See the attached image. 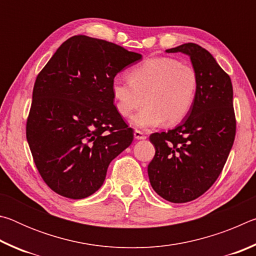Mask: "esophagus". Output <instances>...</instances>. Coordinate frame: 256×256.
<instances>
[{
    "label": "esophagus",
    "mask_w": 256,
    "mask_h": 256,
    "mask_svg": "<svg viewBox=\"0 0 256 256\" xmlns=\"http://www.w3.org/2000/svg\"><path fill=\"white\" fill-rule=\"evenodd\" d=\"M146 138V134L142 131H138V130L134 131V138H136V140H144Z\"/></svg>",
    "instance_id": "1"
}]
</instances>
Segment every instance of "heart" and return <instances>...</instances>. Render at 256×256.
I'll return each mask as SVG.
<instances>
[{"label": "heart", "instance_id": "b5f03b06", "mask_svg": "<svg viewBox=\"0 0 256 256\" xmlns=\"http://www.w3.org/2000/svg\"><path fill=\"white\" fill-rule=\"evenodd\" d=\"M130 80L116 76L112 81V96L116 110L128 118L134 110L146 105L131 118L134 126H157L180 122L196 102L198 78L192 66L172 58L144 60L128 72Z\"/></svg>", "mask_w": 256, "mask_h": 256}]
</instances>
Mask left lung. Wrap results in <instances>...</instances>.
<instances>
[{
	"instance_id": "1",
	"label": "left lung",
	"mask_w": 256,
	"mask_h": 256,
	"mask_svg": "<svg viewBox=\"0 0 256 256\" xmlns=\"http://www.w3.org/2000/svg\"><path fill=\"white\" fill-rule=\"evenodd\" d=\"M166 52L190 56L198 88L193 107L175 128L150 136L156 154L148 175L158 196L185 203L206 193L227 162L236 134L232 84L214 56L194 42Z\"/></svg>"
}]
</instances>
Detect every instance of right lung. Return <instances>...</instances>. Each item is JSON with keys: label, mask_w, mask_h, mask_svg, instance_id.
Masks as SVG:
<instances>
[{"label": "right lung", "mask_w": 256, "mask_h": 256, "mask_svg": "<svg viewBox=\"0 0 256 256\" xmlns=\"http://www.w3.org/2000/svg\"><path fill=\"white\" fill-rule=\"evenodd\" d=\"M142 58L114 42L84 34L60 45L34 86L26 136L50 190L80 200L100 188L107 168L133 141L118 114L112 81Z\"/></svg>", "instance_id": "add662e5"}]
</instances>
